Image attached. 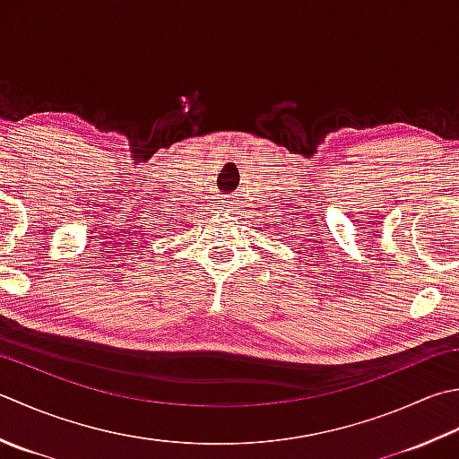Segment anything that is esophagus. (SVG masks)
<instances>
[{
  "label": "esophagus",
  "mask_w": 459,
  "mask_h": 459,
  "mask_svg": "<svg viewBox=\"0 0 459 459\" xmlns=\"http://www.w3.org/2000/svg\"><path fill=\"white\" fill-rule=\"evenodd\" d=\"M222 206H224V204H222ZM224 211H227V209H224Z\"/></svg>",
  "instance_id": "obj_1"
}]
</instances>
